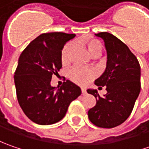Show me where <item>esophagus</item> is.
<instances>
[{
  "instance_id": "34e87169",
  "label": "esophagus",
  "mask_w": 149,
  "mask_h": 149,
  "mask_svg": "<svg viewBox=\"0 0 149 149\" xmlns=\"http://www.w3.org/2000/svg\"><path fill=\"white\" fill-rule=\"evenodd\" d=\"M81 92H82V94L83 95H85L87 92H86V89H84V88H81Z\"/></svg>"
}]
</instances>
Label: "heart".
<instances>
[{
	"mask_svg": "<svg viewBox=\"0 0 149 149\" xmlns=\"http://www.w3.org/2000/svg\"><path fill=\"white\" fill-rule=\"evenodd\" d=\"M74 44L82 45L88 49L89 54L94 57L99 56L103 49V45L98 39L93 37L91 36H85L82 38L75 40ZM74 50V44L72 42L67 43L63 47L61 50L60 59L61 62L64 65H67L70 62L72 52ZM95 76V73L92 70L89 69H84L79 66H75L70 70L69 71V77L74 81V83L84 85L87 84L90 79H92Z\"/></svg>",
	"mask_w": 149,
	"mask_h": 149,
	"instance_id": "1",
	"label": "heart"
}]
</instances>
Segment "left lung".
I'll list each match as a JSON object with an SVG mask.
<instances>
[{"label": "left lung", "mask_w": 149, "mask_h": 149, "mask_svg": "<svg viewBox=\"0 0 149 149\" xmlns=\"http://www.w3.org/2000/svg\"><path fill=\"white\" fill-rule=\"evenodd\" d=\"M95 36L104 41L107 64L95 84L100 88L106 86L107 93L100 97L96 89H87L96 99L88 116L96 126L111 129L123 123L132 113L140 93V65L129 47L113 35L100 32Z\"/></svg>", "instance_id": "8db88e82"}]
</instances>
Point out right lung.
Instances as JSON below:
<instances>
[{
    "mask_svg": "<svg viewBox=\"0 0 149 149\" xmlns=\"http://www.w3.org/2000/svg\"><path fill=\"white\" fill-rule=\"evenodd\" d=\"M74 34L45 33L27 45L20 54L14 75L20 108L34 123L49 125L65 117L73 100L81 95L80 88L66 80L60 88L50 85L53 74L62 67L60 54Z\"/></svg>",
    "mask_w": 149,
    "mask_h": 149,
    "instance_id": "right-lung-1",
    "label": "right lung"
}]
</instances>
